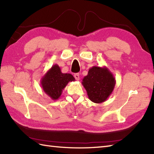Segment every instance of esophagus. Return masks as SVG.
<instances>
[{"label": "esophagus", "mask_w": 154, "mask_h": 154, "mask_svg": "<svg viewBox=\"0 0 154 154\" xmlns=\"http://www.w3.org/2000/svg\"><path fill=\"white\" fill-rule=\"evenodd\" d=\"M74 77L75 78V79H76L77 81H79L80 79L79 78V73H75L74 75Z\"/></svg>", "instance_id": "obj_1"}]
</instances>
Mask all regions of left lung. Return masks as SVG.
Returning <instances> with one entry per match:
<instances>
[{"label": "left lung", "mask_w": 154, "mask_h": 154, "mask_svg": "<svg viewBox=\"0 0 154 154\" xmlns=\"http://www.w3.org/2000/svg\"><path fill=\"white\" fill-rule=\"evenodd\" d=\"M89 99L94 103H102L112 94L116 84L113 74L106 67L93 66L82 80Z\"/></svg>", "instance_id": "obj_1"}]
</instances>
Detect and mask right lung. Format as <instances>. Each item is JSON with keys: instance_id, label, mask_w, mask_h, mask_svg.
Returning <instances> with one entry per match:
<instances>
[{"instance_id": "obj_1", "label": "right lung", "mask_w": 154, "mask_h": 154, "mask_svg": "<svg viewBox=\"0 0 154 154\" xmlns=\"http://www.w3.org/2000/svg\"><path fill=\"white\" fill-rule=\"evenodd\" d=\"M71 81H75L73 75L70 73H63L60 66L55 64L42 77L40 84L45 93L52 100H56L61 95L68 83Z\"/></svg>"}]
</instances>
